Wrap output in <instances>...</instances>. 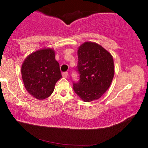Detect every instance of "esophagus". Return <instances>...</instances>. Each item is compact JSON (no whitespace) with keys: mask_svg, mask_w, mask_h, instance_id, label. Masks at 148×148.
Here are the masks:
<instances>
[{"mask_svg":"<svg viewBox=\"0 0 148 148\" xmlns=\"http://www.w3.org/2000/svg\"><path fill=\"white\" fill-rule=\"evenodd\" d=\"M62 77H68V75H69V73H68V72H63L62 73Z\"/></svg>","mask_w":148,"mask_h":148,"instance_id":"obj_1","label":"esophagus"}]
</instances>
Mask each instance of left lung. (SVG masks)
I'll return each mask as SVG.
<instances>
[{
	"mask_svg": "<svg viewBox=\"0 0 148 148\" xmlns=\"http://www.w3.org/2000/svg\"><path fill=\"white\" fill-rule=\"evenodd\" d=\"M76 71L79 82H73L75 94L85 102L99 99L106 92L114 77L112 56L96 43L85 42L77 51Z\"/></svg>",
	"mask_w": 148,
	"mask_h": 148,
	"instance_id": "8db88e82",
	"label": "left lung"
}]
</instances>
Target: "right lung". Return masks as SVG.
Returning a JSON list of instances; mask_svg holds the SVG:
<instances>
[{
  "label": "right lung",
  "instance_id": "obj_1",
  "mask_svg": "<svg viewBox=\"0 0 148 148\" xmlns=\"http://www.w3.org/2000/svg\"><path fill=\"white\" fill-rule=\"evenodd\" d=\"M24 86L29 94L38 100L49 97L58 80L62 77L59 63L52 49H42L32 53L21 66Z\"/></svg>",
  "mask_w": 148,
  "mask_h": 148
}]
</instances>
